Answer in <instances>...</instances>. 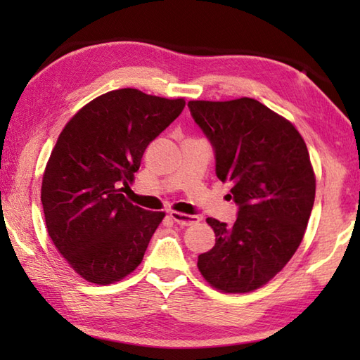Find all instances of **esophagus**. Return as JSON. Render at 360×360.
Segmentation results:
<instances>
[{"mask_svg":"<svg viewBox=\"0 0 360 360\" xmlns=\"http://www.w3.org/2000/svg\"><path fill=\"white\" fill-rule=\"evenodd\" d=\"M170 217L174 223L179 226H192V224L200 223V217L186 215V213H179V212H170Z\"/></svg>","mask_w":360,"mask_h":360,"instance_id":"esophagus-1","label":"esophagus"}]
</instances>
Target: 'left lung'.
<instances>
[{"label": "left lung", "mask_w": 360, "mask_h": 360, "mask_svg": "<svg viewBox=\"0 0 360 360\" xmlns=\"http://www.w3.org/2000/svg\"><path fill=\"white\" fill-rule=\"evenodd\" d=\"M188 108L238 207L231 226L205 219L217 240L198 257V269L223 292H250L286 266L307 231L316 198L307 143L290 122L254 98L193 101Z\"/></svg>", "instance_id": "1"}]
</instances>
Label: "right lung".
<instances>
[{
	"mask_svg": "<svg viewBox=\"0 0 360 360\" xmlns=\"http://www.w3.org/2000/svg\"><path fill=\"white\" fill-rule=\"evenodd\" d=\"M184 106V98L110 91L58 136L43 174L44 221L60 254L86 281L110 285L141 264L165 213L137 207L122 192L133 184L148 143Z\"/></svg>",
	"mask_w": 360,
	"mask_h": 360,
	"instance_id": "add662e5",
	"label": "right lung"
}]
</instances>
